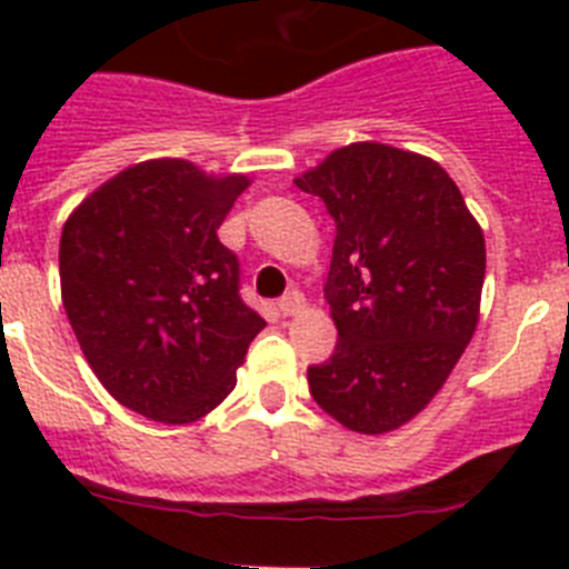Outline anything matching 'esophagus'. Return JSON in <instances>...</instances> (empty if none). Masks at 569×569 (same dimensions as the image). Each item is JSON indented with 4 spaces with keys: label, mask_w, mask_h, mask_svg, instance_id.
<instances>
[{
    "label": "esophagus",
    "mask_w": 569,
    "mask_h": 569,
    "mask_svg": "<svg viewBox=\"0 0 569 569\" xmlns=\"http://www.w3.org/2000/svg\"><path fill=\"white\" fill-rule=\"evenodd\" d=\"M279 310L281 316H296L305 310V296L299 293V290H290V293H284L279 299Z\"/></svg>",
    "instance_id": "34e87169"
}]
</instances>
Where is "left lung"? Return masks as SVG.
<instances>
[{"label": "left lung", "mask_w": 569, "mask_h": 569, "mask_svg": "<svg viewBox=\"0 0 569 569\" xmlns=\"http://www.w3.org/2000/svg\"><path fill=\"white\" fill-rule=\"evenodd\" d=\"M296 188L336 222L325 299L336 353L308 367L316 405L379 436L439 393L479 325L485 233L439 162L379 142L333 150Z\"/></svg>", "instance_id": "left-lung-1"}]
</instances>
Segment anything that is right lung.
Segmentation results:
<instances>
[{
  "mask_svg": "<svg viewBox=\"0 0 569 569\" xmlns=\"http://www.w3.org/2000/svg\"><path fill=\"white\" fill-rule=\"evenodd\" d=\"M250 184L184 159L124 168L68 216L62 305L84 359L119 405L190 425L222 405L264 319L239 296L216 230Z\"/></svg>",
  "mask_w": 569,
  "mask_h": 569,
  "instance_id": "1",
  "label": "right lung"
}]
</instances>
